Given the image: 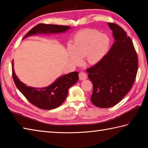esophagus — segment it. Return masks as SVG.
<instances>
[{"label":"esophagus","mask_w":148,"mask_h":148,"mask_svg":"<svg viewBox=\"0 0 148 148\" xmlns=\"http://www.w3.org/2000/svg\"><path fill=\"white\" fill-rule=\"evenodd\" d=\"M86 77H87V76H86V74L85 72L83 71H81L79 74V78L80 80H84V79H86Z\"/></svg>","instance_id":"esophagus-1"}]
</instances>
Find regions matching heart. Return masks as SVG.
Returning a JSON list of instances; mask_svg holds the SVG:
<instances>
[{
  "instance_id": "heart-1",
  "label": "heart",
  "mask_w": 148,
  "mask_h": 148,
  "mask_svg": "<svg viewBox=\"0 0 148 148\" xmlns=\"http://www.w3.org/2000/svg\"><path fill=\"white\" fill-rule=\"evenodd\" d=\"M110 45V40L106 34L95 29H85L75 38L74 45H69V57L75 64H80L84 56L90 64H95L105 56Z\"/></svg>"
}]
</instances>
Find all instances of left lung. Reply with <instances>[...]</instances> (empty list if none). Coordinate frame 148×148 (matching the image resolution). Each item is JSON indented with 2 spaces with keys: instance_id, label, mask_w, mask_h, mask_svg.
Here are the masks:
<instances>
[{
  "instance_id": "obj_1",
  "label": "left lung",
  "mask_w": 148,
  "mask_h": 148,
  "mask_svg": "<svg viewBox=\"0 0 148 148\" xmlns=\"http://www.w3.org/2000/svg\"><path fill=\"white\" fill-rule=\"evenodd\" d=\"M108 25L114 44L99 62L86 70L93 83L92 103L103 108L117 105L128 93L138 71L137 54L131 38L117 24Z\"/></svg>"
}]
</instances>
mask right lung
Here are the masks:
<instances>
[{
    "instance_id": "1",
    "label": "right lung",
    "mask_w": 148,
    "mask_h": 148,
    "mask_svg": "<svg viewBox=\"0 0 148 148\" xmlns=\"http://www.w3.org/2000/svg\"><path fill=\"white\" fill-rule=\"evenodd\" d=\"M71 28L67 25L38 24L25 34L24 38L38 33H63ZM12 76L14 84L29 102L43 110H52L60 106L66 99L69 88L74 85L79 79L77 72H71L55 81L52 85L44 88L27 86L20 82L14 74L12 62Z\"/></svg>"
}]
</instances>
